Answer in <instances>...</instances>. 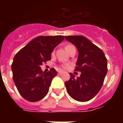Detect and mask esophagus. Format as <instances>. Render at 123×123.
<instances>
[{
    "label": "esophagus",
    "instance_id": "obj_1",
    "mask_svg": "<svg viewBox=\"0 0 123 123\" xmlns=\"http://www.w3.org/2000/svg\"><path fill=\"white\" fill-rule=\"evenodd\" d=\"M58 73H59V74H61L62 73V71H59V72H58Z\"/></svg>",
    "mask_w": 123,
    "mask_h": 123
}]
</instances>
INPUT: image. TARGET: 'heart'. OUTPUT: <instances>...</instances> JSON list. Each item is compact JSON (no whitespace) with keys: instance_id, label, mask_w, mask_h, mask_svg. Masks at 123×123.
I'll return each instance as SVG.
<instances>
[{"instance_id":"heart-1","label":"heart","mask_w":123,"mask_h":123,"mask_svg":"<svg viewBox=\"0 0 123 123\" xmlns=\"http://www.w3.org/2000/svg\"><path fill=\"white\" fill-rule=\"evenodd\" d=\"M72 47H74V46L72 45H70V44H68V45H67L65 46V49H66V51L68 53V51L71 49L72 48Z\"/></svg>"}]
</instances>
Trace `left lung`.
<instances>
[{"instance_id": "1", "label": "left lung", "mask_w": 123, "mask_h": 123, "mask_svg": "<svg viewBox=\"0 0 123 123\" xmlns=\"http://www.w3.org/2000/svg\"><path fill=\"white\" fill-rule=\"evenodd\" d=\"M66 40L74 44L78 51L76 71L81 72L64 83L68 93L78 101H88L97 95L103 86L107 72V60L103 51L82 35L65 36Z\"/></svg>"}]
</instances>
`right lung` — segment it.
Returning <instances> with one entry per match:
<instances>
[{"label": "right lung", "instance_id": "add662e5", "mask_svg": "<svg viewBox=\"0 0 123 123\" xmlns=\"http://www.w3.org/2000/svg\"><path fill=\"white\" fill-rule=\"evenodd\" d=\"M64 36H39L17 53L12 64L15 85L26 100L35 102L45 97L52 80L57 74L55 68L45 72L41 65L50 61L54 49L64 40Z\"/></svg>", "mask_w": 123, "mask_h": 123}]
</instances>
